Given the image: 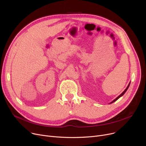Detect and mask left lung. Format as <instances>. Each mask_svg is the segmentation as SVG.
<instances>
[{"mask_svg":"<svg viewBox=\"0 0 146 146\" xmlns=\"http://www.w3.org/2000/svg\"><path fill=\"white\" fill-rule=\"evenodd\" d=\"M129 85H130V82H129V84H128V86H127V88H126V89H125V90H124V92H122V94H121V95H119V96H118V97H117V98H115V99H114V100H113V101H112V102H110V104H112V103H113V102H115V101H117V100H118V99H119V98H120V97H121V96H123V95H124V94H125V92H126V91H127V89H128V88H129Z\"/></svg>","mask_w":146,"mask_h":146,"instance_id":"left-lung-1","label":"left lung"}]
</instances>
